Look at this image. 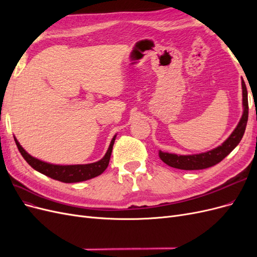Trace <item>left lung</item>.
Listing matches in <instances>:
<instances>
[{
    "label": "left lung",
    "instance_id": "left-lung-1",
    "mask_svg": "<svg viewBox=\"0 0 257 257\" xmlns=\"http://www.w3.org/2000/svg\"><path fill=\"white\" fill-rule=\"evenodd\" d=\"M242 102H243V114L240 119L237 127L232 132L231 135L225 141L222 146L215 148V149L201 154L195 155H177L172 153H164L160 151L161 160L170 167L183 169V170H198L205 169L216 165L223 159L235 149L243 137L244 131L247 123L248 116V104H247V90L245 83L242 79Z\"/></svg>",
    "mask_w": 257,
    "mask_h": 257
}]
</instances>
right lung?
<instances>
[{
    "label": "right lung",
    "instance_id": "right-lung-1",
    "mask_svg": "<svg viewBox=\"0 0 257 257\" xmlns=\"http://www.w3.org/2000/svg\"><path fill=\"white\" fill-rule=\"evenodd\" d=\"M114 139H115V136L112 138L110 146L108 148L105 157L102 160H99L98 162L91 163V164H85V165H65V166L48 164V163L42 162L33 157H31V155L28 152H26V150L20 146V144L18 143L16 138H15V143H16L18 150L21 153L23 159L28 162V164L31 167L37 170V172H40L45 176H48L54 179V180L65 182V183H74V182H81V181L89 180V179L97 177L104 172V170L107 168L108 164H109Z\"/></svg>",
    "mask_w": 257,
    "mask_h": 257
}]
</instances>
